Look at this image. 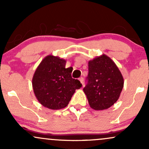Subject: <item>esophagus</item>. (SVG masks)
I'll list each match as a JSON object with an SVG mask.
<instances>
[{"label":"esophagus","instance_id":"1","mask_svg":"<svg viewBox=\"0 0 149 149\" xmlns=\"http://www.w3.org/2000/svg\"><path fill=\"white\" fill-rule=\"evenodd\" d=\"M79 80L80 82V83H81L82 85H83V83H84V79H83V77H81V78H79Z\"/></svg>","mask_w":149,"mask_h":149}]
</instances>
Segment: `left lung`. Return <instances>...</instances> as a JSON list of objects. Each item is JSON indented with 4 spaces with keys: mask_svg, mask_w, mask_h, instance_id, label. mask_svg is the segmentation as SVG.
I'll return each mask as SVG.
<instances>
[{
    "mask_svg": "<svg viewBox=\"0 0 149 149\" xmlns=\"http://www.w3.org/2000/svg\"><path fill=\"white\" fill-rule=\"evenodd\" d=\"M88 84L83 88L90 107L95 110L109 109L117 102L124 85L122 73L106 54L88 61Z\"/></svg>",
    "mask_w": 149,
    "mask_h": 149,
    "instance_id": "1",
    "label": "left lung"
}]
</instances>
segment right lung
Wrapping results in <instances>:
<instances>
[{"mask_svg":"<svg viewBox=\"0 0 149 149\" xmlns=\"http://www.w3.org/2000/svg\"><path fill=\"white\" fill-rule=\"evenodd\" d=\"M66 61L52 54L38 65L32 78L36 99L43 107L52 110L64 109L69 104L80 82L71 77L72 69H66Z\"/></svg>","mask_w":149,"mask_h":149,"instance_id":"1","label":"right lung"}]
</instances>
